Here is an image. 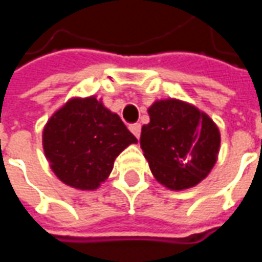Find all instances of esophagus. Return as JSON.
<instances>
[{"instance_id": "34e87169", "label": "esophagus", "mask_w": 262, "mask_h": 262, "mask_svg": "<svg viewBox=\"0 0 262 262\" xmlns=\"http://www.w3.org/2000/svg\"><path fill=\"white\" fill-rule=\"evenodd\" d=\"M129 129H130L132 133L139 139V136H140V130H142V126H140V123H133V125L129 126Z\"/></svg>"}]
</instances>
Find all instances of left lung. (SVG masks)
<instances>
[{"mask_svg": "<svg viewBox=\"0 0 262 262\" xmlns=\"http://www.w3.org/2000/svg\"><path fill=\"white\" fill-rule=\"evenodd\" d=\"M140 146L154 178L172 191L198 185L217 161L220 132L208 115L180 99H161L148 108Z\"/></svg>", "mask_w": 262, "mask_h": 262, "instance_id": "left-lung-1", "label": "left lung"}]
</instances>
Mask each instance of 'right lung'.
I'll return each instance as SVG.
<instances>
[{
	"instance_id": "right-lung-1",
	"label": "right lung",
	"mask_w": 262,
	"mask_h": 262,
	"mask_svg": "<svg viewBox=\"0 0 262 262\" xmlns=\"http://www.w3.org/2000/svg\"><path fill=\"white\" fill-rule=\"evenodd\" d=\"M43 150L50 168L66 185L97 189L108 178L115 159L137 139L119 115L95 97L71 98L43 129Z\"/></svg>"
}]
</instances>
